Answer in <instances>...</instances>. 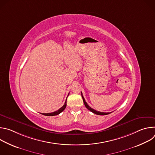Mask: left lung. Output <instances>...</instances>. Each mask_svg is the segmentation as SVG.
I'll return each instance as SVG.
<instances>
[{"label": "left lung", "mask_w": 155, "mask_h": 155, "mask_svg": "<svg viewBox=\"0 0 155 155\" xmlns=\"http://www.w3.org/2000/svg\"><path fill=\"white\" fill-rule=\"evenodd\" d=\"M81 96H82L83 101V102H84V104L85 107H86L88 110H90L91 112H92L93 113H94V114H96V115H106L109 114V113H108H108H105V112H101L96 111V110H94L93 108H92L91 107H90L89 105H87V104L86 103V101H85V100H84V97H83V96L82 93H81ZM110 113H111V112H110Z\"/></svg>", "instance_id": "obj_1"}]
</instances>
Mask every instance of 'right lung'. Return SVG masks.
<instances>
[{
	"mask_svg": "<svg viewBox=\"0 0 155 155\" xmlns=\"http://www.w3.org/2000/svg\"><path fill=\"white\" fill-rule=\"evenodd\" d=\"M66 100H67V99H66ZM66 103H67V102H66V101H65L64 105L61 108H60L59 110H58L57 111H56V112H52V113H48V114H41L43 115H45V116H54V115H59L65 108L66 105H67V104H66Z\"/></svg>",
	"mask_w": 155,
	"mask_h": 155,
	"instance_id": "right-lung-1",
	"label": "right lung"
}]
</instances>
